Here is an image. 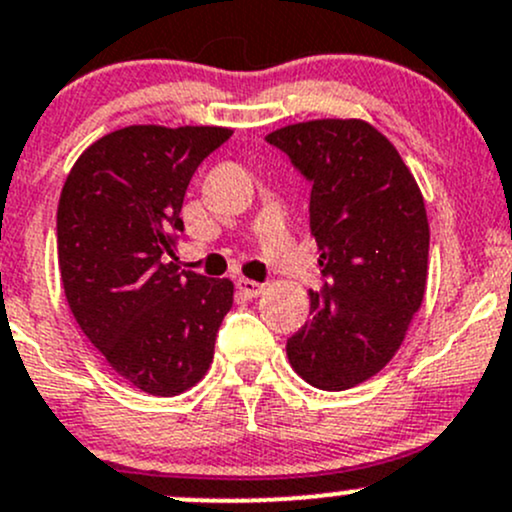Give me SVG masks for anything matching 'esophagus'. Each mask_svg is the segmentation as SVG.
<instances>
[{"label":"esophagus","instance_id":"esophagus-1","mask_svg":"<svg viewBox=\"0 0 512 512\" xmlns=\"http://www.w3.org/2000/svg\"><path fill=\"white\" fill-rule=\"evenodd\" d=\"M238 289H240L242 297L255 299V297H260L262 292H265V284L255 282V279H245V277H240V279H238Z\"/></svg>","mask_w":512,"mask_h":512}]
</instances>
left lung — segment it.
Here are the masks:
<instances>
[{
  "label": "left lung",
  "mask_w": 512,
  "mask_h": 512,
  "mask_svg": "<svg viewBox=\"0 0 512 512\" xmlns=\"http://www.w3.org/2000/svg\"><path fill=\"white\" fill-rule=\"evenodd\" d=\"M267 142L311 181L309 228L326 277L309 292L311 319L287 341L289 363L319 390H348L390 363L422 306V191L390 139L363 120L297 122Z\"/></svg>",
  "instance_id": "left-lung-1"
}]
</instances>
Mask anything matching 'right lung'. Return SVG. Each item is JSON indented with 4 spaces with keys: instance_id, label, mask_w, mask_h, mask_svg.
I'll list each match as a JSON object with an SVG mask.
<instances>
[{
    "instance_id": "add662e5",
    "label": "right lung",
    "mask_w": 512,
    "mask_h": 512,
    "mask_svg": "<svg viewBox=\"0 0 512 512\" xmlns=\"http://www.w3.org/2000/svg\"><path fill=\"white\" fill-rule=\"evenodd\" d=\"M228 127L132 125L73 164L58 201V270L80 331L129 385L174 397L206 375L233 282L181 272L188 181Z\"/></svg>"
}]
</instances>
